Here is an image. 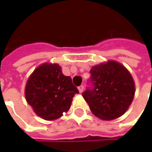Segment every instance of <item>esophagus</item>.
Returning a JSON list of instances; mask_svg holds the SVG:
<instances>
[{"mask_svg": "<svg viewBox=\"0 0 152 152\" xmlns=\"http://www.w3.org/2000/svg\"><path fill=\"white\" fill-rule=\"evenodd\" d=\"M78 89H79V92L80 93H82L83 90H84V86H83V85H81V86H80L79 87H78Z\"/></svg>", "mask_w": 152, "mask_h": 152, "instance_id": "34e87169", "label": "esophagus"}]
</instances>
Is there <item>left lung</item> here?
Here are the masks:
<instances>
[{
    "instance_id": "obj_1",
    "label": "left lung",
    "mask_w": 152,
    "mask_h": 152,
    "mask_svg": "<svg viewBox=\"0 0 152 152\" xmlns=\"http://www.w3.org/2000/svg\"><path fill=\"white\" fill-rule=\"evenodd\" d=\"M89 72V86L82 96L91 112L104 121L120 117L134 97L135 87L130 73L114 61L93 66Z\"/></svg>"
}]
</instances>
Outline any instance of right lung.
I'll return each mask as SVG.
<instances>
[{
    "instance_id": "obj_1",
    "label": "right lung",
    "mask_w": 152,
    "mask_h": 152,
    "mask_svg": "<svg viewBox=\"0 0 152 152\" xmlns=\"http://www.w3.org/2000/svg\"><path fill=\"white\" fill-rule=\"evenodd\" d=\"M79 90L70 76H64L58 64L45 63L29 77L25 96L28 104L40 117L53 121L69 110L72 98Z\"/></svg>"
}]
</instances>
